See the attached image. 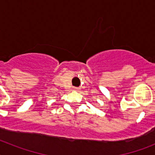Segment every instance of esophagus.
<instances>
[{"instance_id": "1", "label": "esophagus", "mask_w": 155, "mask_h": 155, "mask_svg": "<svg viewBox=\"0 0 155 155\" xmlns=\"http://www.w3.org/2000/svg\"><path fill=\"white\" fill-rule=\"evenodd\" d=\"M74 91H79V87H74Z\"/></svg>"}]
</instances>
